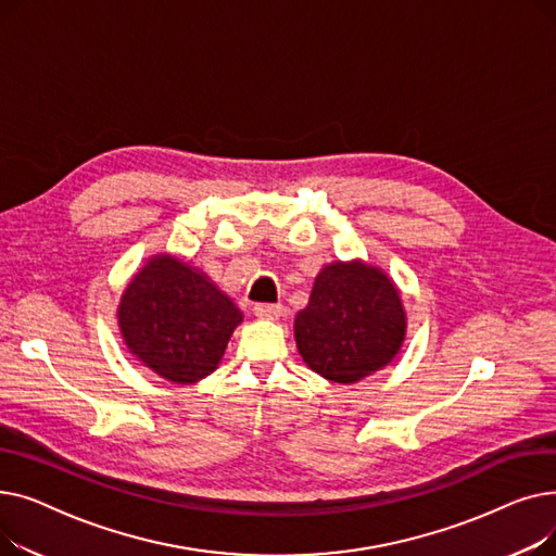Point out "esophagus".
I'll return each mask as SVG.
<instances>
[{
  "mask_svg": "<svg viewBox=\"0 0 556 556\" xmlns=\"http://www.w3.org/2000/svg\"><path fill=\"white\" fill-rule=\"evenodd\" d=\"M283 306L281 304H256L254 306V315L261 319H277L281 317Z\"/></svg>",
  "mask_w": 556,
  "mask_h": 556,
  "instance_id": "obj_1",
  "label": "esophagus"
}]
</instances>
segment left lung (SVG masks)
<instances>
[{
	"mask_svg": "<svg viewBox=\"0 0 556 556\" xmlns=\"http://www.w3.org/2000/svg\"><path fill=\"white\" fill-rule=\"evenodd\" d=\"M405 340L399 288L376 266L336 261L315 277L308 306L295 317L304 363L327 381L356 383L394 361Z\"/></svg>",
	"mask_w": 556,
	"mask_h": 556,
	"instance_id": "8db88e82",
	"label": "left lung"
}]
</instances>
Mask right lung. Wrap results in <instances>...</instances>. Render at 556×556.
<instances>
[{
	"mask_svg": "<svg viewBox=\"0 0 556 556\" xmlns=\"http://www.w3.org/2000/svg\"><path fill=\"white\" fill-rule=\"evenodd\" d=\"M116 317L130 354L180 386L210 376L243 323V313L207 275L170 254L146 261Z\"/></svg>",
	"mask_w": 556,
	"mask_h": 556,
	"instance_id": "1",
	"label": "right lung"
}]
</instances>
